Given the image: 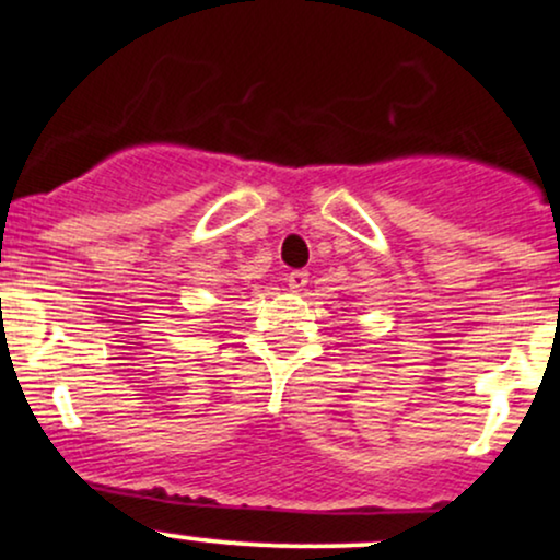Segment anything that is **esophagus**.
Wrapping results in <instances>:
<instances>
[{"instance_id":"esophagus-1","label":"esophagus","mask_w":560,"mask_h":560,"mask_svg":"<svg viewBox=\"0 0 560 560\" xmlns=\"http://www.w3.org/2000/svg\"><path fill=\"white\" fill-rule=\"evenodd\" d=\"M287 284H289V289H292V292H302V289H305V284H307V271H292L287 276Z\"/></svg>"}]
</instances>
